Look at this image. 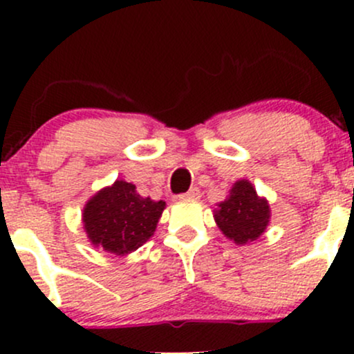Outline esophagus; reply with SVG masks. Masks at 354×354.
I'll return each mask as SVG.
<instances>
[{
    "mask_svg": "<svg viewBox=\"0 0 354 354\" xmlns=\"http://www.w3.org/2000/svg\"><path fill=\"white\" fill-rule=\"evenodd\" d=\"M200 197V190L197 187L190 188V190L187 192V194H181L180 198H192V200H197Z\"/></svg>",
    "mask_w": 354,
    "mask_h": 354,
    "instance_id": "esophagus-1",
    "label": "esophagus"
}]
</instances>
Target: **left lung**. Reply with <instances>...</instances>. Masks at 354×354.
Instances as JSON below:
<instances>
[{"label":"left lung","mask_w":354,"mask_h":354,"mask_svg":"<svg viewBox=\"0 0 354 354\" xmlns=\"http://www.w3.org/2000/svg\"><path fill=\"white\" fill-rule=\"evenodd\" d=\"M217 226L234 243L245 245L257 240L269 224L270 210L267 200L257 195L246 180L236 181L231 195L219 203L214 214Z\"/></svg>","instance_id":"1"}]
</instances>
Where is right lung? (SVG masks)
<instances>
[{"instance_id":"1","label":"right lung","mask_w":354,"mask_h":354,"mask_svg":"<svg viewBox=\"0 0 354 354\" xmlns=\"http://www.w3.org/2000/svg\"><path fill=\"white\" fill-rule=\"evenodd\" d=\"M166 203L138 195L135 185L118 180L87 202L84 224L92 245L116 255L140 248L154 234Z\"/></svg>"}]
</instances>
